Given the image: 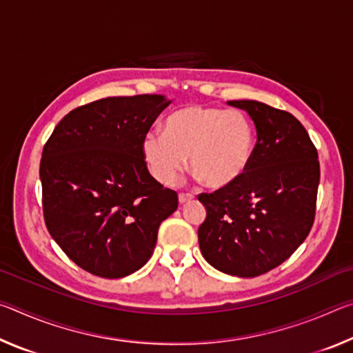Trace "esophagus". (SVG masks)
Listing matches in <instances>:
<instances>
[{"label": "esophagus", "mask_w": 353, "mask_h": 353, "mask_svg": "<svg viewBox=\"0 0 353 353\" xmlns=\"http://www.w3.org/2000/svg\"><path fill=\"white\" fill-rule=\"evenodd\" d=\"M193 198H194V196L191 193H181V194H179V202H181V204H187V202L191 201Z\"/></svg>", "instance_id": "esophagus-1"}]
</instances>
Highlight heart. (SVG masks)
Returning a JSON list of instances; mask_svg holds the SVG:
<instances>
[{"mask_svg": "<svg viewBox=\"0 0 353 353\" xmlns=\"http://www.w3.org/2000/svg\"><path fill=\"white\" fill-rule=\"evenodd\" d=\"M255 143V128L243 112L191 105L166 118L165 132L145 134L141 152L160 183H176L188 159L191 172L207 187L223 188L246 171Z\"/></svg>", "mask_w": 353, "mask_h": 353, "instance_id": "obj_1", "label": "heart"}]
</instances>
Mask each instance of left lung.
Listing matches in <instances>:
<instances>
[{
    "label": "left lung",
    "instance_id": "1",
    "mask_svg": "<svg viewBox=\"0 0 353 353\" xmlns=\"http://www.w3.org/2000/svg\"><path fill=\"white\" fill-rule=\"evenodd\" d=\"M256 128L246 171L227 187L201 193L207 208L199 248L213 268L256 277L290 259L314 223L319 187L318 151L290 112L259 101H229Z\"/></svg>",
    "mask_w": 353,
    "mask_h": 353
}]
</instances>
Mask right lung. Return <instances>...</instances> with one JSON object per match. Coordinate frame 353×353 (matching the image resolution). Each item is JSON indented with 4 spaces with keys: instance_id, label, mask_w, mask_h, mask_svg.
I'll return each mask as SVG.
<instances>
[{
    "instance_id": "obj_1",
    "label": "right lung",
    "mask_w": 353,
    "mask_h": 353,
    "mask_svg": "<svg viewBox=\"0 0 353 353\" xmlns=\"http://www.w3.org/2000/svg\"><path fill=\"white\" fill-rule=\"evenodd\" d=\"M171 101L112 97L65 115L43 146L41 204L51 236L77 266L119 279L151 259L177 193L149 174L141 140Z\"/></svg>"
}]
</instances>
